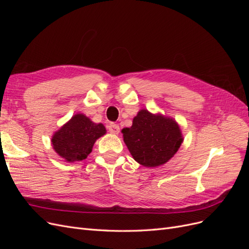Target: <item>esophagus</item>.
Wrapping results in <instances>:
<instances>
[{"label": "esophagus", "mask_w": 249, "mask_h": 249, "mask_svg": "<svg viewBox=\"0 0 249 249\" xmlns=\"http://www.w3.org/2000/svg\"><path fill=\"white\" fill-rule=\"evenodd\" d=\"M108 129H109V132H110L111 134H114V135L119 134V131H120L119 125L116 124H110Z\"/></svg>", "instance_id": "obj_1"}]
</instances>
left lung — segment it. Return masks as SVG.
Returning <instances> with one entry per match:
<instances>
[{"instance_id":"left-lung-1","label":"left lung","mask_w":249,"mask_h":249,"mask_svg":"<svg viewBox=\"0 0 249 249\" xmlns=\"http://www.w3.org/2000/svg\"><path fill=\"white\" fill-rule=\"evenodd\" d=\"M122 133L133 159L145 167L167 163L184 141L175 119L146 109H141L133 118L132 126L124 127Z\"/></svg>"}]
</instances>
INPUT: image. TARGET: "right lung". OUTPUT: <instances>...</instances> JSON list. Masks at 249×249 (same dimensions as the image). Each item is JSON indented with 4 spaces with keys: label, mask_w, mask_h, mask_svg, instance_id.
I'll return each mask as SVG.
<instances>
[{
    "label": "right lung",
    "mask_w": 249,
    "mask_h": 249,
    "mask_svg": "<svg viewBox=\"0 0 249 249\" xmlns=\"http://www.w3.org/2000/svg\"><path fill=\"white\" fill-rule=\"evenodd\" d=\"M107 133L103 124H95L83 113L74 114L52 136L55 152L66 162L85 160L95 141Z\"/></svg>",
    "instance_id": "add662e5"
}]
</instances>
